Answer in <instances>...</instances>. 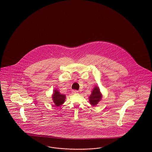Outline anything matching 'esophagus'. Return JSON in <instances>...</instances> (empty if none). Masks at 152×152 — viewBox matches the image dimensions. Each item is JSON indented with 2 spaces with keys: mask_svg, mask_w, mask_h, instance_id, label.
I'll return each mask as SVG.
<instances>
[{
  "mask_svg": "<svg viewBox=\"0 0 152 152\" xmlns=\"http://www.w3.org/2000/svg\"><path fill=\"white\" fill-rule=\"evenodd\" d=\"M72 94H77V93H78V91H77V90H72Z\"/></svg>",
  "mask_w": 152,
  "mask_h": 152,
  "instance_id": "esophagus-1",
  "label": "esophagus"
}]
</instances>
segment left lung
Returning <instances> with one entry per match:
<instances>
[{"instance_id": "obj_1", "label": "left lung", "mask_w": 152, "mask_h": 152, "mask_svg": "<svg viewBox=\"0 0 152 152\" xmlns=\"http://www.w3.org/2000/svg\"><path fill=\"white\" fill-rule=\"evenodd\" d=\"M102 98V95L100 91V89L97 86H95L92 90L91 94L89 96V101L92 106H96L98 102L100 101Z\"/></svg>"}]
</instances>
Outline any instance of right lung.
<instances>
[{
    "label": "right lung",
    "instance_id": "right-lung-1",
    "mask_svg": "<svg viewBox=\"0 0 152 152\" xmlns=\"http://www.w3.org/2000/svg\"><path fill=\"white\" fill-rule=\"evenodd\" d=\"M66 99V96L64 94H61L60 92L57 90H54L52 95V100L56 106H59L62 105Z\"/></svg>",
    "mask_w": 152,
    "mask_h": 152
}]
</instances>
